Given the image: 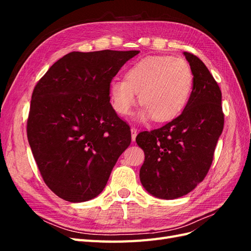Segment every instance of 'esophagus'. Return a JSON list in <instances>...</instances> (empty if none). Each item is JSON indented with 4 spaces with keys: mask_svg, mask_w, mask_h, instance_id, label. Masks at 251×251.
Masks as SVG:
<instances>
[{
    "mask_svg": "<svg viewBox=\"0 0 251 251\" xmlns=\"http://www.w3.org/2000/svg\"><path fill=\"white\" fill-rule=\"evenodd\" d=\"M131 133H132V140L135 141L136 140V136H137V128L132 127L131 128Z\"/></svg>",
    "mask_w": 251,
    "mask_h": 251,
    "instance_id": "1",
    "label": "esophagus"
}]
</instances>
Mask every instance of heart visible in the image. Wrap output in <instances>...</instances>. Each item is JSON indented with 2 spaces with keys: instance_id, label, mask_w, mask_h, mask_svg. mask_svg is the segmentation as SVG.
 I'll list each match as a JSON object with an SVG mask.
<instances>
[{
  "instance_id": "1",
  "label": "heart",
  "mask_w": 251,
  "mask_h": 251,
  "mask_svg": "<svg viewBox=\"0 0 251 251\" xmlns=\"http://www.w3.org/2000/svg\"><path fill=\"white\" fill-rule=\"evenodd\" d=\"M194 74L185 59L155 55L140 59L127 68L126 78L110 82L112 105L120 115H127L137 101L143 105L139 119L153 117L157 123L176 118L191 96Z\"/></svg>"
}]
</instances>
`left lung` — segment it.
I'll list each match as a JSON object with an SVG mask.
<instances>
[{"label":"left lung","instance_id":"obj_1","mask_svg":"<svg viewBox=\"0 0 251 251\" xmlns=\"http://www.w3.org/2000/svg\"><path fill=\"white\" fill-rule=\"evenodd\" d=\"M183 54L194 74L193 91L183 112L163 126L136 137L144 151L141 184L151 195L166 200L192 192L206 177L224 126L219 85L199 57Z\"/></svg>","mask_w":251,"mask_h":251}]
</instances>
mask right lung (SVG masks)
I'll use <instances>...</instances> for the list:
<instances>
[{
    "instance_id": "right-lung-1",
    "label": "right lung",
    "mask_w": 251,
    "mask_h": 251,
    "mask_svg": "<svg viewBox=\"0 0 251 251\" xmlns=\"http://www.w3.org/2000/svg\"><path fill=\"white\" fill-rule=\"evenodd\" d=\"M138 53L73 51L34 87L27 137L44 182L59 198H95L130 146V126L110 102V82Z\"/></svg>"
}]
</instances>
